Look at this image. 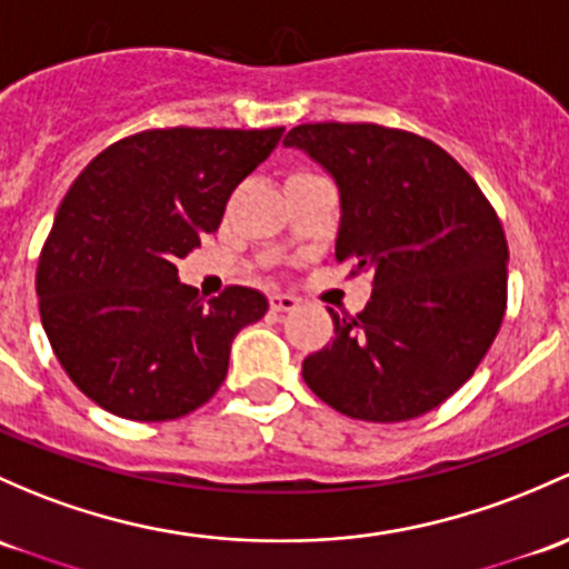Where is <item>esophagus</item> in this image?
Returning a JSON list of instances; mask_svg holds the SVG:
<instances>
[{
	"label": "esophagus",
	"mask_w": 569,
	"mask_h": 569,
	"mask_svg": "<svg viewBox=\"0 0 569 569\" xmlns=\"http://www.w3.org/2000/svg\"><path fill=\"white\" fill-rule=\"evenodd\" d=\"M297 297L291 295H272L269 297V308H272V313H289V310L297 308Z\"/></svg>",
	"instance_id": "34e87169"
}]
</instances>
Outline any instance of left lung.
<instances>
[{"label":"left lung","mask_w":569,"mask_h":569,"mask_svg":"<svg viewBox=\"0 0 569 569\" xmlns=\"http://www.w3.org/2000/svg\"><path fill=\"white\" fill-rule=\"evenodd\" d=\"M338 184L335 259L373 274L357 319L305 357L302 379L365 422H403L445 403L475 373L507 305V239L477 182L433 141L381 124L289 130Z\"/></svg>","instance_id":"obj_1"}]
</instances>
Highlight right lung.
I'll use <instances>...</instances> for the list:
<instances>
[{
	"instance_id": "1",
	"label": "right lung",
	"mask_w": 569,
	"mask_h": 569,
	"mask_svg": "<svg viewBox=\"0 0 569 569\" xmlns=\"http://www.w3.org/2000/svg\"><path fill=\"white\" fill-rule=\"evenodd\" d=\"M283 128L143 130L111 143L57 209L38 264L43 330L64 373L111 415L163 422L204 406L261 291L201 300L177 259L218 231L226 201Z\"/></svg>"
}]
</instances>
